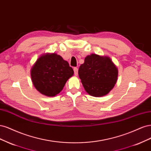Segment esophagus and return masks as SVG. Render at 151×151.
Masks as SVG:
<instances>
[{
    "label": "esophagus",
    "mask_w": 151,
    "mask_h": 151,
    "mask_svg": "<svg viewBox=\"0 0 151 151\" xmlns=\"http://www.w3.org/2000/svg\"><path fill=\"white\" fill-rule=\"evenodd\" d=\"M73 70H74L75 75V76H77V75H78V68L75 67L74 68H73Z\"/></svg>",
    "instance_id": "esophagus-1"
}]
</instances>
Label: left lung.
<instances>
[{
  "label": "left lung",
  "instance_id": "left-lung-1",
  "mask_svg": "<svg viewBox=\"0 0 151 151\" xmlns=\"http://www.w3.org/2000/svg\"><path fill=\"white\" fill-rule=\"evenodd\" d=\"M78 75L87 93L93 96H102L114 87L118 70L109 57L92 54L85 58Z\"/></svg>",
  "mask_w": 151,
  "mask_h": 151
}]
</instances>
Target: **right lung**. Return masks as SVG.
<instances>
[{
	"label": "right lung",
	"mask_w": 151,
	"mask_h": 151,
	"mask_svg": "<svg viewBox=\"0 0 151 151\" xmlns=\"http://www.w3.org/2000/svg\"><path fill=\"white\" fill-rule=\"evenodd\" d=\"M73 73L69 63L55 53L41 56L31 71L34 86L41 93L48 96L59 93Z\"/></svg>",
	"instance_id": "obj_1"
}]
</instances>
